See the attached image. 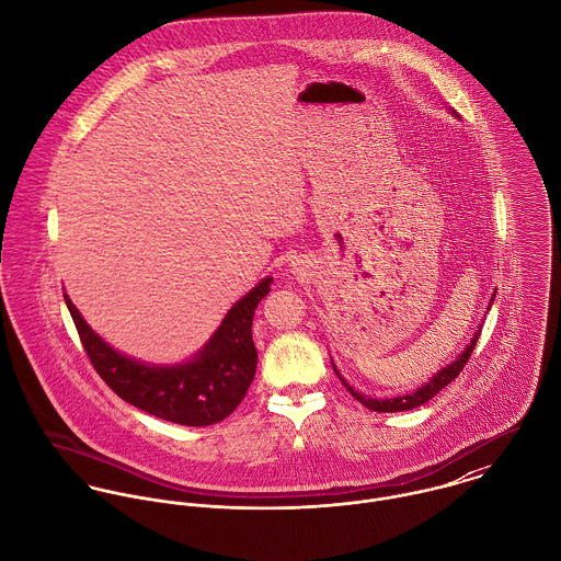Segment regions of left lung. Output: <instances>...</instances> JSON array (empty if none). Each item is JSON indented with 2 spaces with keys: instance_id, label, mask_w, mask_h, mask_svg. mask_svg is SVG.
Wrapping results in <instances>:
<instances>
[{
  "instance_id": "left-lung-1",
  "label": "left lung",
  "mask_w": 561,
  "mask_h": 561,
  "mask_svg": "<svg viewBox=\"0 0 561 561\" xmlns=\"http://www.w3.org/2000/svg\"><path fill=\"white\" fill-rule=\"evenodd\" d=\"M456 114V112H454ZM492 302H494V294H492V300H490V305L488 307H492ZM490 311V309H488ZM480 330L473 334V339H471V343L465 347V352L462 354H458V358L454 360V363H449L447 367H443L438 374H434L427 382H423L416 391H412V393H405V396H400V398H387V400H376V398H365L363 393H358V391H354L345 380H343V376L339 374V369L334 367V363H332V367H334V371H336V376L341 378V382L345 385V389L352 393V398H356V400L360 401L365 408H369V410H374V412H403V410H412V408H419L421 403H425V401L432 400L438 391H443L451 380H456L458 376H460V371L465 369V365H467V360H469V356H471V352L476 350V343H478V339H480Z\"/></svg>"
}]
</instances>
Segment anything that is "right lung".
I'll return each mask as SVG.
<instances>
[{"label":"right lung","instance_id":"add662e5","mask_svg":"<svg viewBox=\"0 0 561 561\" xmlns=\"http://www.w3.org/2000/svg\"><path fill=\"white\" fill-rule=\"evenodd\" d=\"M270 285L272 276L250 289L203 350L176 365H149L121 354L85 323L67 294L65 302L92 367L121 400L163 421L203 427L227 419L245 398L256 371L252 318Z\"/></svg>","mask_w":561,"mask_h":561}]
</instances>
